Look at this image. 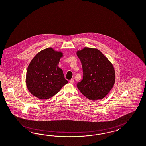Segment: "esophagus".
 Returning <instances> with one entry per match:
<instances>
[{
    "label": "esophagus",
    "mask_w": 146,
    "mask_h": 146,
    "mask_svg": "<svg viewBox=\"0 0 146 146\" xmlns=\"http://www.w3.org/2000/svg\"><path fill=\"white\" fill-rule=\"evenodd\" d=\"M74 80L73 79H72L70 80V82L71 83V84H73V82H74Z\"/></svg>",
    "instance_id": "1"
}]
</instances>
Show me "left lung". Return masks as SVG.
<instances>
[{
    "mask_svg": "<svg viewBox=\"0 0 146 146\" xmlns=\"http://www.w3.org/2000/svg\"><path fill=\"white\" fill-rule=\"evenodd\" d=\"M83 70V79L77 84L80 92L90 100L102 99L115 82L112 63L97 49L84 48L76 52Z\"/></svg>",
    "mask_w": 146,
    "mask_h": 146,
    "instance_id": "1",
    "label": "left lung"
}]
</instances>
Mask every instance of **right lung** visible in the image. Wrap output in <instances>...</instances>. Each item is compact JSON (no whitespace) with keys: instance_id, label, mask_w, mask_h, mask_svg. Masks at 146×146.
Masks as SVG:
<instances>
[{"instance_id":"obj_1","label":"right lung","mask_w":146,"mask_h":146,"mask_svg":"<svg viewBox=\"0 0 146 146\" xmlns=\"http://www.w3.org/2000/svg\"><path fill=\"white\" fill-rule=\"evenodd\" d=\"M63 53L49 48L40 51L29 64L26 84L29 92L40 99L52 97L68 83L58 66Z\"/></svg>"}]
</instances>
